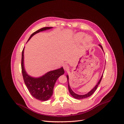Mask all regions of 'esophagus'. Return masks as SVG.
Instances as JSON below:
<instances>
[{"label":"esophagus","mask_w":124,"mask_h":124,"mask_svg":"<svg viewBox=\"0 0 124 124\" xmlns=\"http://www.w3.org/2000/svg\"><path fill=\"white\" fill-rule=\"evenodd\" d=\"M63 68H64V70H68V69H69V66L67 64H65L63 65Z\"/></svg>","instance_id":"esophagus-1"}]
</instances>
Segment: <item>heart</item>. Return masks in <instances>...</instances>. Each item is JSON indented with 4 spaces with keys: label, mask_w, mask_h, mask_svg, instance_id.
<instances>
[{
    "label": "heart",
    "mask_w": 124,
    "mask_h": 124,
    "mask_svg": "<svg viewBox=\"0 0 124 124\" xmlns=\"http://www.w3.org/2000/svg\"><path fill=\"white\" fill-rule=\"evenodd\" d=\"M84 36H85V34L84 33H82V32H79V33H78L76 35V38L78 39V40H82ZM83 41L85 42L89 43L90 42H91V41H92V38L89 36H85V38L83 39Z\"/></svg>",
    "instance_id": "1"
}]
</instances>
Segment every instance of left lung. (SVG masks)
Returning <instances> with one entry per match:
<instances>
[{
	"instance_id": "8db88e82",
	"label": "left lung",
	"mask_w": 124,
	"mask_h": 124,
	"mask_svg": "<svg viewBox=\"0 0 124 124\" xmlns=\"http://www.w3.org/2000/svg\"><path fill=\"white\" fill-rule=\"evenodd\" d=\"M99 46L101 47V48L102 49V50L103 51L102 46H101V45H100V44H99ZM102 76H103V75L101 76L100 80H99V81L98 82V83H97V84L95 85V86L92 90H91L90 92H89L88 93H87L86 94H84V95H78V94H77L73 92V91L72 90V89H71V88H70V85H69V77H68V76L67 75V81H68V89H69V93H70V94H71V95H72L73 97H74L75 99H77V100L83 99L86 98V97H88L91 96V95H92L94 93V92L96 90V89H97V87H98L99 85L100 84L101 81V79H102Z\"/></svg>"
}]
</instances>
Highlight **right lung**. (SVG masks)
Here are the masks:
<instances>
[{
  "label": "right lung",
  "instance_id": "obj_1",
  "mask_svg": "<svg viewBox=\"0 0 124 124\" xmlns=\"http://www.w3.org/2000/svg\"><path fill=\"white\" fill-rule=\"evenodd\" d=\"M52 27H45L38 30L32 33L28 41L38 32L51 29ZM23 52L24 48L22 51L21 67L22 72L24 83L31 94L35 99L42 101L49 100L53 94V88L57 79L64 73L63 67L60 69L51 71L43 76L35 78L28 75L23 67Z\"/></svg>",
  "mask_w": 124,
  "mask_h": 124
}]
</instances>
